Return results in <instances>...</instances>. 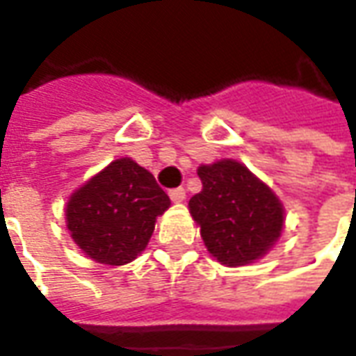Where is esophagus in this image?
I'll use <instances>...</instances> for the list:
<instances>
[{
    "label": "esophagus",
    "mask_w": 356,
    "mask_h": 356,
    "mask_svg": "<svg viewBox=\"0 0 356 356\" xmlns=\"http://www.w3.org/2000/svg\"><path fill=\"white\" fill-rule=\"evenodd\" d=\"M170 198L173 202H183L186 198V191L183 188V186H179V188H173V191H170Z\"/></svg>",
    "instance_id": "34e87169"
}]
</instances>
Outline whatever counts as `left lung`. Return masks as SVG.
<instances>
[{
  "label": "left lung",
  "instance_id": "8db88e82",
  "mask_svg": "<svg viewBox=\"0 0 356 356\" xmlns=\"http://www.w3.org/2000/svg\"><path fill=\"white\" fill-rule=\"evenodd\" d=\"M202 193L188 208L208 252L227 267L246 265L268 252L284 225V209L273 191L246 165L221 160L198 168Z\"/></svg>",
  "mask_w": 356,
  "mask_h": 356
}]
</instances>
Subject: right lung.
Segmentation results:
<instances>
[{
    "instance_id": "right-lung-1",
    "label": "right lung",
    "mask_w": 356,
    "mask_h": 356,
    "mask_svg": "<svg viewBox=\"0 0 356 356\" xmlns=\"http://www.w3.org/2000/svg\"><path fill=\"white\" fill-rule=\"evenodd\" d=\"M170 196L154 175L122 158L70 196L66 223L83 254L104 265L133 261L147 248Z\"/></svg>"
}]
</instances>
